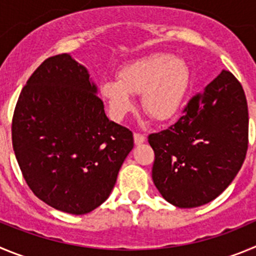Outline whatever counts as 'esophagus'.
Here are the masks:
<instances>
[{"instance_id": "1", "label": "esophagus", "mask_w": 256, "mask_h": 256, "mask_svg": "<svg viewBox=\"0 0 256 256\" xmlns=\"http://www.w3.org/2000/svg\"><path fill=\"white\" fill-rule=\"evenodd\" d=\"M145 139H146V138H145V135H142V134L134 132V142H135L136 145L142 144V142H145Z\"/></svg>"}]
</instances>
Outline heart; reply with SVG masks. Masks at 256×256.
Returning <instances> with one entry per match:
<instances>
[{
	"mask_svg": "<svg viewBox=\"0 0 256 256\" xmlns=\"http://www.w3.org/2000/svg\"><path fill=\"white\" fill-rule=\"evenodd\" d=\"M190 83V69L169 54H155L125 66L118 80H107L100 93L114 120L120 121L135 107L132 96L142 93V107L156 121L176 114Z\"/></svg>",
	"mask_w": 256,
	"mask_h": 256,
	"instance_id": "1",
	"label": "heart"
}]
</instances>
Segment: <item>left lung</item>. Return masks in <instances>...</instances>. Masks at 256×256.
Here are the masks:
<instances>
[{"mask_svg":"<svg viewBox=\"0 0 256 256\" xmlns=\"http://www.w3.org/2000/svg\"><path fill=\"white\" fill-rule=\"evenodd\" d=\"M152 180L169 204L202 206L221 194L240 170L249 144L242 86L222 70L188 101L174 125L150 134Z\"/></svg>","mask_w":256,"mask_h":256,"instance_id":"left-lung-1","label":"left lung"}]
</instances>
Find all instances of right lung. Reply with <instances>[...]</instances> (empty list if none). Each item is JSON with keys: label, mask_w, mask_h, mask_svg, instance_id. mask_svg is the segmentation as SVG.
I'll return each instance as SVG.
<instances>
[{"label": "right lung", "mask_w": 256, "mask_h": 256, "mask_svg": "<svg viewBox=\"0 0 256 256\" xmlns=\"http://www.w3.org/2000/svg\"><path fill=\"white\" fill-rule=\"evenodd\" d=\"M12 146L38 198L73 214L108 198L132 132L108 120L90 74L69 54L50 56L31 74L12 117Z\"/></svg>", "instance_id": "1"}]
</instances>
